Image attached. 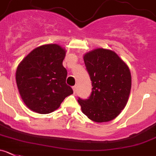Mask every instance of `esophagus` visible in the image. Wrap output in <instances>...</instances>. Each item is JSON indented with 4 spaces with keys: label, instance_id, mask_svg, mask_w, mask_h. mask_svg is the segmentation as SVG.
Instances as JSON below:
<instances>
[{
    "label": "esophagus",
    "instance_id": "1",
    "mask_svg": "<svg viewBox=\"0 0 156 156\" xmlns=\"http://www.w3.org/2000/svg\"><path fill=\"white\" fill-rule=\"evenodd\" d=\"M72 88H73V91H74V93H76V91H77V86L76 85H75V86L72 87Z\"/></svg>",
    "mask_w": 156,
    "mask_h": 156
}]
</instances>
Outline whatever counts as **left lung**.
Masks as SVG:
<instances>
[{
  "label": "left lung",
  "mask_w": 156,
  "mask_h": 156,
  "mask_svg": "<svg viewBox=\"0 0 156 156\" xmlns=\"http://www.w3.org/2000/svg\"><path fill=\"white\" fill-rule=\"evenodd\" d=\"M92 91L86 100H78L81 111L94 122L115 119L125 108L132 87V76L126 62L115 51L96 48L84 55Z\"/></svg>",
  "instance_id": "left-lung-1"
}]
</instances>
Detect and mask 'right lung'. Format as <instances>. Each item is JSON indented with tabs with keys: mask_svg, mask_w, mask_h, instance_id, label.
<instances>
[{
	"mask_svg": "<svg viewBox=\"0 0 156 156\" xmlns=\"http://www.w3.org/2000/svg\"><path fill=\"white\" fill-rule=\"evenodd\" d=\"M65 54L61 45L44 44L31 51L17 66V88L31 111L48 114L73 94L72 88L66 84L68 72L62 65Z\"/></svg>",
	"mask_w": 156,
	"mask_h": 156,
	"instance_id": "obj_1",
	"label": "right lung"
}]
</instances>
